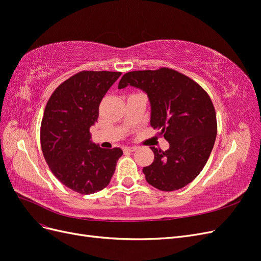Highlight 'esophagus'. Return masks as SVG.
I'll list each match as a JSON object with an SVG mask.
<instances>
[{
	"label": "esophagus",
	"instance_id": "1",
	"mask_svg": "<svg viewBox=\"0 0 261 261\" xmlns=\"http://www.w3.org/2000/svg\"><path fill=\"white\" fill-rule=\"evenodd\" d=\"M136 150V147H124V151L125 152H133Z\"/></svg>",
	"mask_w": 261,
	"mask_h": 261
}]
</instances>
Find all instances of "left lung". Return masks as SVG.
I'll use <instances>...</instances> for the list:
<instances>
[{
    "label": "left lung",
    "instance_id": "1",
    "mask_svg": "<svg viewBox=\"0 0 261 261\" xmlns=\"http://www.w3.org/2000/svg\"><path fill=\"white\" fill-rule=\"evenodd\" d=\"M128 85L148 94L150 125L170 144L165 151L151 147L154 160L143 169L146 180L163 192L183 188L202 171L216 141L217 116L209 94L192 78L169 67L126 73L118 89Z\"/></svg>",
    "mask_w": 261,
    "mask_h": 261
}]
</instances>
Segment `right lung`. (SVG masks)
Returning a JSON list of instances; mask_svg holds the SVG:
<instances>
[{
  "label": "right lung",
  "mask_w": 261,
  "mask_h": 261,
  "mask_svg": "<svg viewBox=\"0 0 261 261\" xmlns=\"http://www.w3.org/2000/svg\"><path fill=\"white\" fill-rule=\"evenodd\" d=\"M121 72L82 70L63 82L45 106L41 149L62 184L82 195L102 191L111 180L122 149H105L90 141L99 106Z\"/></svg>",
  "instance_id": "1"
}]
</instances>
